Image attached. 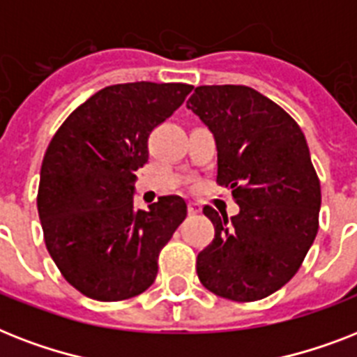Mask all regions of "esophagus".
<instances>
[{
    "label": "esophagus",
    "instance_id": "esophagus-1",
    "mask_svg": "<svg viewBox=\"0 0 357 357\" xmlns=\"http://www.w3.org/2000/svg\"><path fill=\"white\" fill-rule=\"evenodd\" d=\"M188 212L192 213V215H195V213L201 212V204H199V202H190V204H188Z\"/></svg>",
    "mask_w": 357,
    "mask_h": 357
}]
</instances>
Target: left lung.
Segmentation results:
<instances>
[{
  "instance_id": "left-lung-1",
  "label": "left lung",
  "mask_w": 357,
  "mask_h": 357,
  "mask_svg": "<svg viewBox=\"0 0 357 357\" xmlns=\"http://www.w3.org/2000/svg\"><path fill=\"white\" fill-rule=\"evenodd\" d=\"M186 107L213 132L218 184L239 213L202 212L215 228L197 256L208 291L252 302L291 280L319 230L321 182L306 138L289 114L255 88L197 86Z\"/></svg>"
}]
</instances>
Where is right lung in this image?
I'll use <instances>...</instances> for the list:
<instances>
[{
    "instance_id": "right-lung-1",
    "label": "right lung",
    "mask_w": 357,
    "mask_h": 357,
    "mask_svg": "<svg viewBox=\"0 0 357 357\" xmlns=\"http://www.w3.org/2000/svg\"><path fill=\"white\" fill-rule=\"evenodd\" d=\"M192 90L147 81L102 88L51 139L40 169V223L51 258L82 295L125 301L155 282L158 255L188 206L165 195L147 212L134 210L136 171L149 158V134Z\"/></svg>"
}]
</instances>
